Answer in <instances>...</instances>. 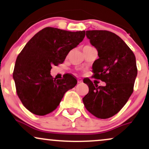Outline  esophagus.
<instances>
[{
	"label": "esophagus",
	"instance_id": "34e87169",
	"mask_svg": "<svg viewBox=\"0 0 149 149\" xmlns=\"http://www.w3.org/2000/svg\"><path fill=\"white\" fill-rule=\"evenodd\" d=\"M78 83H83V80H80V79H78Z\"/></svg>",
	"mask_w": 149,
	"mask_h": 149
}]
</instances>
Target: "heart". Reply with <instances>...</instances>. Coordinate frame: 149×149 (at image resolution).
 I'll list each match as a JSON object with an SVG mask.
<instances>
[{
    "label": "heart",
    "instance_id": "heart-1",
    "mask_svg": "<svg viewBox=\"0 0 149 149\" xmlns=\"http://www.w3.org/2000/svg\"><path fill=\"white\" fill-rule=\"evenodd\" d=\"M90 47H93L92 46H90V45H85L84 47H83V49H88V48H90Z\"/></svg>",
    "mask_w": 149,
    "mask_h": 149
}]
</instances>
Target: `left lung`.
<instances>
[{"label":"left lung","instance_id":"1","mask_svg":"<svg viewBox=\"0 0 149 149\" xmlns=\"http://www.w3.org/2000/svg\"><path fill=\"white\" fill-rule=\"evenodd\" d=\"M86 36L98 51L99 58L92 64L94 78L106 83L93 84L85 78L89 92L83 98L85 107L101 119L112 117L121 110L134 91L136 75V58L118 36L109 31H87Z\"/></svg>","mask_w":149,"mask_h":149}]
</instances>
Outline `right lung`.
I'll list each match as a JSON object with an SVG mask.
<instances>
[{"instance_id":"add662e5","label":"right lung","mask_w":149,"mask_h":149,"mask_svg":"<svg viewBox=\"0 0 149 149\" xmlns=\"http://www.w3.org/2000/svg\"><path fill=\"white\" fill-rule=\"evenodd\" d=\"M85 31L71 32L54 27L40 30L26 44L15 62L13 78L22 104L32 113L45 116L57 109L65 92L77 84L72 74L53 78L52 66L64 62L83 41Z\"/></svg>"}]
</instances>
